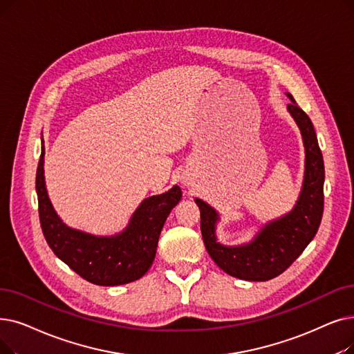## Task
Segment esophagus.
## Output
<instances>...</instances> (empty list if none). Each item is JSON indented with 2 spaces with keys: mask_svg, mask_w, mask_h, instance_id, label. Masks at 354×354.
<instances>
[{
  "mask_svg": "<svg viewBox=\"0 0 354 354\" xmlns=\"http://www.w3.org/2000/svg\"><path fill=\"white\" fill-rule=\"evenodd\" d=\"M182 182L187 183V185H189V183H191V178H189V176H183V178H182Z\"/></svg>",
  "mask_w": 354,
  "mask_h": 354,
  "instance_id": "1",
  "label": "esophagus"
}]
</instances>
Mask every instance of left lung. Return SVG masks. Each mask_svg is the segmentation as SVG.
I'll use <instances>...</instances> for the list:
<instances>
[{"label":"left lung","instance_id":"obj_1","mask_svg":"<svg viewBox=\"0 0 354 354\" xmlns=\"http://www.w3.org/2000/svg\"><path fill=\"white\" fill-rule=\"evenodd\" d=\"M292 100V95H289ZM288 110L298 122L305 146V178L295 208L285 217L268 224L257 237L240 248H225L215 241L218 215L201 199V233L212 260L225 273L244 281H269L285 272L314 239L324 211V160L313 121L292 100Z\"/></svg>","mask_w":354,"mask_h":354}]
</instances>
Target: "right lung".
<instances>
[{"label": "right lung", "instance_id": "1", "mask_svg": "<svg viewBox=\"0 0 354 354\" xmlns=\"http://www.w3.org/2000/svg\"><path fill=\"white\" fill-rule=\"evenodd\" d=\"M41 155L36 172L41 232L53 253L85 281L115 286L140 279L156 256L162 227L180 201V188L150 196L133 214L129 227L114 237H95L65 225L55 212L44 187Z\"/></svg>", "mask_w": 354, "mask_h": 354}]
</instances>
